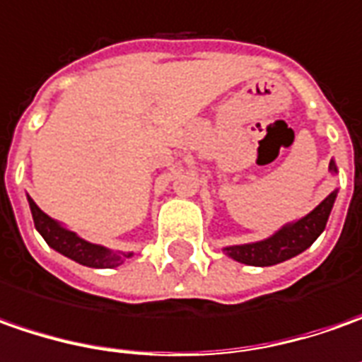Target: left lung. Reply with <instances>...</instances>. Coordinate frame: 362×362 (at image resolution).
I'll return each mask as SVG.
<instances>
[{
  "instance_id": "1",
  "label": "left lung",
  "mask_w": 362,
  "mask_h": 362,
  "mask_svg": "<svg viewBox=\"0 0 362 362\" xmlns=\"http://www.w3.org/2000/svg\"><path fill=\"white\" fill-rule=\"evenodd\" d=\"M329 168L330 172H337V166L332 160H330ZM337 192L339 190H332L310 214H306L293 224L282 226L281 230L274 232L267 240L226 246L224 252L234 260H238L243 264H250V267H272V264H279V262H284L293 256L305 252L325 230Z\"/></svg>"
}]
</instances>
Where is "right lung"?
<instances>
[{"label": "right lung", "instance_id": "obj_1", "mask_svg": "<svg viewBox=\"0 0 362 362\" xmlns=\"http://www.w3.org/2000/svg\"><path fill=\"white\" fill-rule=\"evenodd\" d=\"M28 202H30V210H32L33 224H35V230L44 236V240L54 250H57L59 255L68 256L71 260L80 262L83 267L90 268H114L119 267L124 262V258H130L132 252L128 255H118V252H112L100 244H92L88 240L80 238L76 232L64 228L59 222L54 218H49L40 206L33 202L32 198L28 196Z\"/></svg>", "mask_w": 362, "mask_h": 362}]
</instances>
